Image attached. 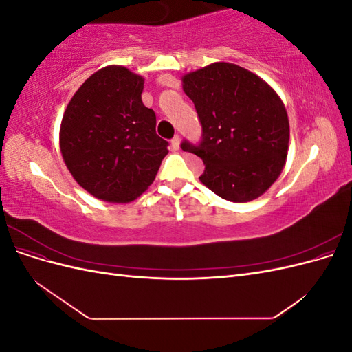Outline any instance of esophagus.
<instances>
[{
	"label": "esophagus",
	"mask_w": 352,
	"mask_h": 352,
	"mask_svg": "<svg viewBox=\"0 0 352 352\" xmlns=\"http://www.w3.org/2000/svg\"><path fill=\"white\" fill-rule=\"evenodd\" d=\"M170 144H172V148L175 151H177L179 150V145H180V136L179 135H175L173 136V140L170 141Z\"/></svg>",
	"instance_id": "obj_1"
}]
</instances>
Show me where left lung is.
<instances>
[{
    "label": "left lung",
    "instance_id": "1",
    "mask_svg": "<svg viewBox=\"0 0 352 352\" xmlns=\"http://www.w3.org/2000/svg\"><path fill=\"white\" fill-rule=\"evenodd\" d=\"M202 127L201 141L184 151L206 164L199 180L232 202L263 195L279 177L289 144V122L279 95L257 74L214 63L184 76Z\"/></svg>",
    "mask_w": 352,
    "mask_h": 352
}]
</instances>
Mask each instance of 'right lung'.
Masks as SVG:
<instances>
[{
  "mask_svg": "<svg viewBox=\"0 0 352 352\" xmlns=\"http://www.w3.org/2000/svg\"><path fill=\"white\" fill-rule=\"evenodd\" d=\"M142 76L109 66L82 83L61 120L60 150L74 180L109 202H131L153 184L168 142L144 105Z\"/></svg>",
  "mask_w": 352,
  "mask_h": 352,
  "instance_id": "obj_1",
  "label": "right lung"
}]
</instances>
